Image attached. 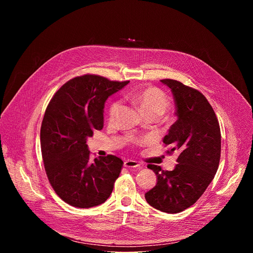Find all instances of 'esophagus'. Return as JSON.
I'll return each mask as SVG.
<instances>
[{
	"label": "esophagus",
	"mask_w": 253,
	"mask_h": 253,
	"mask_svg": "<svg viewBox=\"0 0 253 253\" xmlns=\"http://www.w3.org/2000/svg\"><path fill=\"white\" fill-rule=\"evenodd\" d=\"M124 166L128 167V168H141V165L137 161L131 160V159L125 160L124 161Z\"/></svg>",
	"instance_id": "esophagus-1"
}]
</instances>
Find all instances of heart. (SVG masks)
I'll list each match as a JSON object with an SVG mask.
<instances>
[{"mask_svg": "<svg viewBox=\"0 0 253 253\" xmlns=\"http://www.w3.org/2000/svg\"><path fill=\"white\" fill-rule=\"evenodd\" d=\"M132 98L145 115L158 114L161 116L169 107V100L165 93L154 87H148L138 91L132 95ZM119 107L120 102L113 101L108 108V115L111 120L115 119Z\"/></svg>", "mask_w": 253, "mask_h": 253, "instance_id": "1", "label": "heart"}]
</instances>
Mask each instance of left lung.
<instances>
[{
    "label": "left lung",
    "mask_w": 253,
    "mask_h": 253,
    "mask_svg": "<svg viewBox=\"0 0 253 253\" xmlns=\"http://www.w3.org/2000/svg\"><path fill=\"white\" fill-rule=\"evenodd\" d=\"M160 81L171 89L176 104L177 120L163 142L171 145L168 154L178 152V164L172 171L148 165L157 183L145 199L162 212L178 213L193 205L213 180L220 160L221 133L213 108L201 92L176 80Z\"/></svg>",
    "instance_id": "1"
}]
</instances>
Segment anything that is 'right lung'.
Segmentation results:
<instances>
[{"label":"right lung","mask_w":253,"mask_h":253,"mask_svg":"<svg viewBox=\"0 0 253 253\" xmlns=\"http://www.w3.org/2000/svg\"><path fill=\"white\" fill-rule=\"evenodd\" d=\"M129 81L86 74L65 83L49 102L41 126V151L49 182L66 203L90 208L113 191L123 161L114 155L89 159L87 138L104 124V104Z\"/></svg>","instance_id":"add662e5"}]
</instances>
